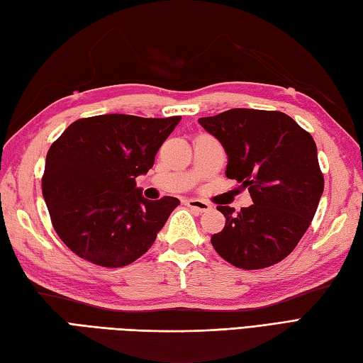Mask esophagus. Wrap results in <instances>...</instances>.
<instances>
[{"mask_svg": "<svg viewBox=\"0 0 363 363\" xmlns=\"http://www.w3.org/2000/svg\"><path fill=\"white\" fill-rule=\"evenodd\" d=\"M186 204L190 207L191 211L199 212V213L207 212V211L211 209V206H209V204L204 203V201H201V199H196V198H189L187 201H186Z\"/></svg>", "mask_w": 363, "mask_h": 363, "instance_id": "1", "label": "esophagus"}]
</instances>
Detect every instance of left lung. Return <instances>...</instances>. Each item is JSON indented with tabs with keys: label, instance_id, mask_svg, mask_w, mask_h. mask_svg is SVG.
<instances>
[{
	"label": "left lung",
	"instance_id": "1",
	"mask_svg": "<svg viewBox=\"0 0 363 363\" xmlns=\"http://www.w3.org/2000/svg\"><path fill=\"white\" fill-rule=\"evenodd\" d=\"M198 121L225 148L226 176L242 182L254 203L238 213L217 207L226 225L211 238L215 251L243 269L277 264L311 226L325 189L312 135L273 111L230 109Z\"/></svg>",
	"mask_w": 363,
	"mask_h": 363
}]
</instances>
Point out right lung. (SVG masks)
I'll return each mask as SVG.
<instances>
[{
    "instance_id": "obj_1",
    "label": "right lung",
    "mask_w": 363,
    "mask_h": 363,
    "mask_svg": "<svg viewBox=\"0 0 363 363\" xmlns=\"http://www.w3.org/2000/svg\"><path fill=\"white\" fill-rule=\"evenodd\" d=\"M181 117L107 113L72 123L46 154L42 191L52 226L68 248L91 264L117 268L151 248L179 199L150 201L135 177Z\"/></svg>"
}]
</instances>
